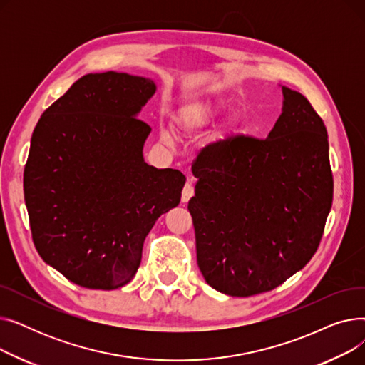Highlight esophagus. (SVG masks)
Here are the masks:
<instances>
[{"mask_svg": "<svg viewBox=\"0 0 365 365\" xmlns=\"http://www.w3.org/2000/svg\"><path fill=\"white\" fill-rule=\"evenodd\" d=\"M194 195V185L192 182H187L182 190V202H187Z\"/></svg>", "mask_w": 365, "mask_h": 365, "instance_id": "34e87169", "label": "esophagus"}]
</instances>
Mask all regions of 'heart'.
<instances>
[{
	"mask_svg": "<svg viewBox=\"0 0 365 365\" xmlns=\"http://www.w3.org/2000/svg\"><path fill=\"white\" fill-rule=\"evenodd\" d=\"M217 115L219 110L213 103H192L180 109V112L178 113V121L185 131L195 133L210 124H213ZM161 138L163 140L170 142L168 131L163 130Z\"/></svg>",
	"mask_w": 365,
	"mask_h": 365,
	"instance_id": "b5f03b06",
	"label": "heart"
}]
</instances>
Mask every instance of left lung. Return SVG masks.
<instances>
[{
	"label": "left lung",
	"mask_w": 365,
	"mask_h": 365,
	"mask_svg": "<svg viewBox=\"0 0 365 365\" xmlns=\"http://www.w3.org/2000/svg\"><path fill=\"white\" fill-rule=\"evenodd\" d=\"M281 88L282 112L264 140L208 145L192 165L198 267L227 296L274 290L303 269L331 208L327 130L303 94Z\"/></svg>",
	"instance_id": "1"
}]
</instances>
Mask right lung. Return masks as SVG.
<instances>
[{
	"label": "right lung",
	"mask_w": 365,
	"mask_h": 365,
	"mask_svg": "<svg viewBox=\"0 0 365 365\" xmlns=\"http://www.w3.org/2000/svg\"><path fill=\"white\" fill-rule=\"evenodd\" d=\"M145 76L87 73L44 110L24 173L36 252L76 285L115 290L136 275L146 235L178 207L186 178L145 163Z\"/></svg>",
	"instance_id": "1"
}]
</instances>
